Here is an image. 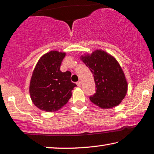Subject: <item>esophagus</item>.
<instances>
[{"label":"esophagus","mask_w":154,"mask_h":154,"mask_svg":"<svg viewBox=\"0 0 154 154\" xmlns=\"http://www.w3.org/2000/svg\"><path fill=\"white\" fill-rule=\"evenodd\" d=\"M76 84H77V85L79 86V87H81V81H78L77 82H76Z\"/></svg>","instance_id":"1"}]
</instances>
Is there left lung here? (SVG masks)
Wrapping results in <instances>:
<instances>
[{
    "label": "left lung",
    "mask_w": 154,
    "mask_h": 154,
    "mask_svg": "<svg viewBox=\"0 0 154 154\" xmlns=\"http://www.w3.org/2000/svg\"><path fill=\"white\" fill-rule=\"evenodd\" d=\"M80 58L92 72L96 84V93L90 97V101L102 109L114 108L121 103L128 91V82L115 57L97 49Z\"/></svg>",
    "instance_id": "obj_1"
}]
</instances>
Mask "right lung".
<instances>
[{
    "mask_svg": "<svg viewBox=\"0 0 154 154\" xmlns=\"http://www.w3.org/2000/svg\"><path fill=\"white\" fill-rule=\"evenodd\" d=\"M66 53L51 51L40 57L31 76L29 93L35 106L45 112H56L72 97L76 85L70 72H62L60 65Z\"/></svg>",
    "mask_w": 154,
    "mask_h": 154,
    "instance_id": "right-lung-1",
    "label": "right lung"
}]
</instances>
